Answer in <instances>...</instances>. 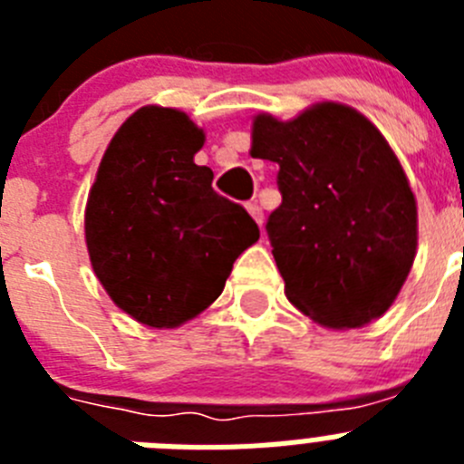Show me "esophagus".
Wrapping results in <instances>:
<instances>
[{
    "instance_id": "obj_1",
    "label": "esophagus",
    "mask_w": 464,
    "mask_h": 464,
    "mask_svg": "<svg viewBox=\"0 0 464 464\" xmlns=\"http://www.w3.org/2000/svg\"><path fill=\"white\" fill-rule=\"evenodd\" d=\"M246 208H248V213H251L253 218H256L257 225H262V220H265V213H262V207L257 202H248L246 204Z\"/></svg>"
}]
</instances>
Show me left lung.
Listing matches in <instances>:
<instances>
[{
    "label": "left lung",
    "mask_w": 464,
    "mask_h": 464,
    "mask_svg": "<svg viewBox=\"0 0 464 464\" xmlns=\"http://www.w3.org/2000/svg\"><path fill=\"white\" fill-rule=\"evenodd\" d=\"M251 155L278 165L267 235L285 295L327 327H362L395 302L416 257L418 213L400 160L351 106L257 116Z\"/></svg>",
    "instance_id": "left-lung-1"
}]
</instances>
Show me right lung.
I'll use <instances>...</instances> for the list:
<instances>
[{
    "mask_svg": "<svg viewBox=\"0 0 464 464\" xmlns=\"http://www.w3.org/2000/svg\"><path fill=\"white\" fill-rule=\"evenodd\" d=\"M204 132L186 113L143 106L111 139L85 207V244L109 297L149 327H176L223 293L260 239L241 204L195 165Z\"/></svg>",
    "mask_w": 464,
    "mask_h": 464,
    "instance_id": "add662e5",
    "label": "right lung"
}]
</instances>
